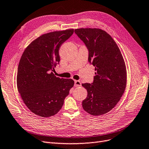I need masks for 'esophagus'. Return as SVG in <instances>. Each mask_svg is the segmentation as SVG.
<instances>
[{
	"label": "esophagus",
	"mask_w": 149,
	"mask_h": 149,
	"mask_svg": "<svg viewBox=\"0 0 149 149\" xmlns=\"http://www.w3.org/2000/svg\"><path fill=\"white\" fill-rule=\"evenodd\" d=\"M74 86L75 87H77V86H81V83L80 81L79 80H75L74 81Z\"/></svg>",
	"instance_id": "esophagus-1"
}]
</instances>
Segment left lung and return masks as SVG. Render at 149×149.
I'll return each mask as SVG.
<instances>
[{
  "instance_id": "left-lung-1",
  "label": "left lung",
  "mask_w": 149,
  "mask_h": 149,
  "mask_svg": "<svg viewBox=\"0 0 149 149\" xmlns=\"http://www.w3.org/2000/svg\"><path fill=\"white\" fill-rule=\"evenodd\" d=\"M75 34L89 51L88 61L95 66L91 84L83 83L88 92L84 110L93 116L104 114L116 105L127 84L126 66L120 50L112 37L100 29H78Z\"/></svg>"
}]
</instances>
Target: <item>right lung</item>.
Here are the masks:
<instances>
[{"label":"right lung","mask_w":149,"mask_h":149,"mask_svg":"<svg viewBox=\"0 0 149 149\" xmlns=\"http://www.w3.org/2000/svg\"><path fill=\"white\" fill-rule=\"evenodd\" d=\"M74 33V29L44 34L25 49L19 63L17 87L30 110L43 118L56 114L74 86L72 79H60L54 74L60 61L59 49Z\"/></svg>","instance_id":"add662e5"}]
</instances>
